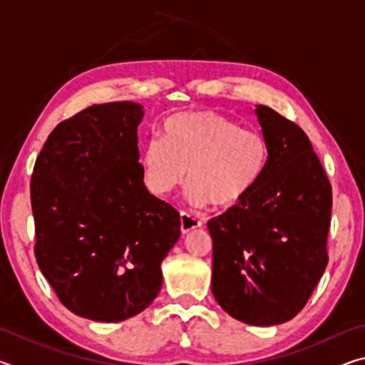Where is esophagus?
<instances>
[{"mask_svg":"<svg viewBox=\"0 0 365 365\" xmlns=\"http://www.w3.org/2000/svg\"><path fill=\"white\" fill-rule=\"evenodd\" d=\"M201 225V220H197L196 217H193V215L182 211L180 212V230L182 233H188L193 230V228L200 227Z\"/></svg>","mask_w":365,"mask_h":365,"instance_id":"obj_1","label":"esophagus"}]
</instances>
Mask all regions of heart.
Wrapping results in <instances>:
<instances>
[{
    "label": "heart",
    "mask_w": 365,
    "mask_h": 365,
    "mask_svg": "<svg viewBox=\"0 0 365 365\" xmlns=\"http://www.w3.org/2000/svg\"><path fill=\"white\" fill-rule=\"evenodd\" d=\"M270 148L261 133L243 130L214 110L177 114L165 120L163 138L146 141L141 168L148 190L168 196L187 180L191 205L233 209L267 170Z\"/></svg>",
    "instance_id": "b5f03b06"
}]
</instances>
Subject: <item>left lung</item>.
I'll return each instance as SVG.
<instances>
[{"label": "left lung", "mask_w": 365, "mask_h": 365, "mask_svg": "<svg viewBox=\"0 0 365 365\" xmlns=\"http://www.w3.org/2000/svg\"><path fill=\"white\" fill-rule=\"evenodd\" d=\"M256 114L270 148L267 170L207 228L215 301L240 322L267 327L293 319L324 275L331 185L298 123L267 106Z\"/></svg>", "instance_id": "left-lung-1"}]
</instances>
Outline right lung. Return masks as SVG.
<instances>
[{
  "mask_svg": "<svg viewBox=\"0 0 365 365\" xmlns=\"http://www.w3.org/2000/svg\"><path fill=\"white\" fill-rule=\"evenodd\" d=\"M137 103L80 110L58 123L30 180L36 264L80 317L120 322L151 304L180 214L143 182Z\"/></svg>",
  "mask_w": 365,
  "mask_h": 365,
  "instance_id": "1",
  "label": "right lung"
}]
</instances>
